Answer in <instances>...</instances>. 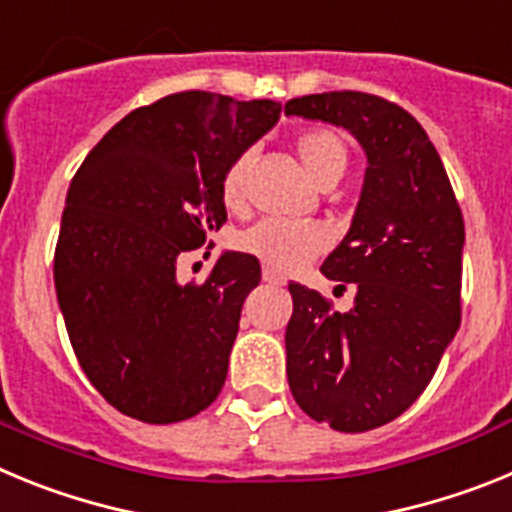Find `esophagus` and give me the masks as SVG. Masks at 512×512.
<instances>
[{"instance_id": "esophagus-1", "label": "esophagus", "mask_w": 512, "mask_h": 512, "mask_svg": "<svg viewBox=\"0 0 512 512\" xmlns=\"http://www.w3.org/2000/svg\"><path fill=\"white\" fill-rule=\"evenodd\" d=\"M261 277H264L266 284H274V287H282L284 284L282 274H277V271H271V269H264V274H261Z\"/></svg>"}]
</instances>
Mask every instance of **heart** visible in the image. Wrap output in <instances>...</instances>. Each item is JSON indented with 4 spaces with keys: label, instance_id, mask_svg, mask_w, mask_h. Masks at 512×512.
Listing matches in <instances>:
<instances>
[{
    "label": "heart",
    "instance_id": "b5f03b06",
    "mask_svg": "<svg viewBox=\"0 0 512 512\" xmlns=\"http://www.w3.org/2000/svg\"><path fill=\"white\" fill-rule=\"evenodd\" d=\"M297 156L307 174L323 187L343 174L348 164L346 140L330 128H307L295 140ZM248 153L235 156L220 179V200L228 210L243 207V179H246ZM238 246L261 261L271 271H292L320 256L328 248V233L315 223H282L261 220L241 233Z\"/></svg>",
    "mask_w": 512,
    "mask_h": 512
}]
</instances>
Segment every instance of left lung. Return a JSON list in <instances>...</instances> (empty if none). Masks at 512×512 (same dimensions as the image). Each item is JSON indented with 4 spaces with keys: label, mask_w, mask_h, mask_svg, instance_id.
Here are the masks:
<instances>
[{
    "label": "left lung",
    "mask_w": 512,
    "mask_h": 512,
    "mask_svg": "<svg viewBox=\"0 0 512 512\" xmlns=\"http://www.w3.org/2000/svg\"><path fill=\"white\" fill-rule=\"evenodd\" d=\"M284 112L351 130L369 161L354 223L320 266L356 289V305L338 312L289 284V390L333 431H372L423 395L459 330L464 217L441 156L395 102L325 92L289 99Z\"/></svg>",
    "instance_id": "left-lung-1"
}]
</instances>
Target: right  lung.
<instances>
[{"mask_svg": "<svg viewBox=\"0 0 512 512\" xmlns=\"http://www.w3.org/2000/svg\"><path fill=\"white\" fill-rule=\"evenodd\" d=\"M279 110L271 99L169 94L122 117L71 179L53 282L81 369L122 415L179 423L223 390L261 266L223 253L207 282L182 284L176 259L223 228V171Z\"/></svg>", "mask_w": 512, "mask_h": 512, "instance_id": "add662e5", "label": "right lung"}]
</instances>
